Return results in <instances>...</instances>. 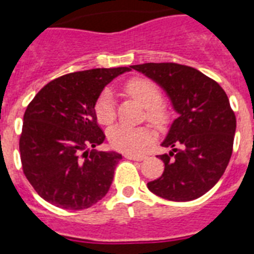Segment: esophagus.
<instances>
[{
  "label": "esophagus",
  "instance_id": "obj_1",
  "mask_svg": "<svg viewBox=\"0 0 254 254\" xmlns=\"http://www.w3.org/2000/svg\"><path fill=\"white\" fill-rule=\"evenodd\" d=\"M125 158L133 159V161H143V159L146 158V157H145V155H141V154H125Z\"/></svg>",
  "mask_w": 254,
  "mask_h": 254
}]
</instances>
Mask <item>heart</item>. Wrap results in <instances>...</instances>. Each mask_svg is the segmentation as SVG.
Returning a JSON list of instances; mask_svg holds the SVG:
<instances>
[{"label": "heart", "mask_w": 254, "mask_h": 254, "mask_svg": "<svg viewBox=\"0 0 254 254\" xmlns=\"http://www.w3.org/2000/svg\"><path fill=\"white\" fill-rule=\"evenodd\" d=\"M125 91L133 99L146 108V119L157 127H163L169 121V111L161 103L162 95L153 81L134 77L125 83ZM96 119L101 125H111L116 120L113 96L109 89H104L95 103ZM112 147L124 153H138L153 139V130L149 127H129L125 124L116 125L108 133Z\"/></svg>", "instance_id": "b5f03b06"}]
</instances>
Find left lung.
<instances>
[{"mask_svg":"<svg viewBox=\"0 0 254 254\" xmlns=\"http://www.w3.org/2000/svg\"><path fill=\"white\" fill-rule=\"evenodd\" d=\"M130 68L145 73L166 91L179 113L158 155L165 171L147 189L173 201L193 200L212 189L232 155L236 116L224 89L196 68L178 63H143Z\"/></svg>","mask_w":254,"mask_h":254,"instance_id":"1","label":"left lung"}]
</instances>
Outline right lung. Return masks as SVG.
I'll return each instance as SVG.
<instances>
[{
    "label": "right lung",
    "mask_w": 254,
    "mask_h": 254,
    "mask_svg": "<svg viewBox=\"0 0 254 254\" xmlns=\"http://www.w3.org/2000/svg\"><path fill=\"white\" fill-rule=\"evenodd\" d=\"M127 71L130 67L67 73L46 84L27 105L19 137L22 169L46 201L77 211L109 191L123 155L89 150L105 139L95 103L104 87Z\"/></svg>",
    "instance_id": "obj_1"
}]
</instances>
